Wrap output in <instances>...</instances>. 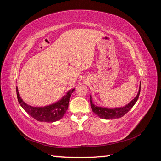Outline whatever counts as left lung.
Instances as JSON below:
<instances>
[{
	"label": "left lung",
	"mask_w": 161,
	"mask_h": 161,
	"mask_svg": "<svg viewBox=\"0 0 161 161\" xmlns=\"http://www.w3.org/2000/svg\"><path fill=\"white\" fill-rule=\"evenodd\" d=\"M141 84H140L139 90L138 92V94L135 98L133 100L129 102V104L125 105V107H116L113 108H108L106 107H97V106L95 105L92 100V97L90 95V102H91V107L92 108V111L94 114H96L99 117L103 119H116L121 118L124 116L126 113H128L129 111L131 110V108L134 106L136 102H137L138 99L139 97L140 93H141Z\"/></svg>",
	"instance_id": "8db88e82"
}]
</instances>
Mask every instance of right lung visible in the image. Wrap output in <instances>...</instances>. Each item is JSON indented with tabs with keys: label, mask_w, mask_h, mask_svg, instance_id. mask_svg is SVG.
Returning a JSON list of instances; mask_svg holds the SVG:
<instances>
[{
	"label": "right lung",
	"mask_w": 161,
	"mask_h": 161,
	"mask_svg": "<svg viewBox=\"0 0 161 161\" xmlns=\"http://www.w3.org/2000/svg\"><path fill=\"white\" fill-rule=\"evenodd\" d=\"M75 88L68 91L59 100L50 105L44 107H32L25 103L20 97L18 87L16 86V94L18 101L21 107L33 118L39 122H54L59 120L63 118L68 108L70 98Z\"/></svg>",
	"instance_id": "obj_1"
}]
</instances>
